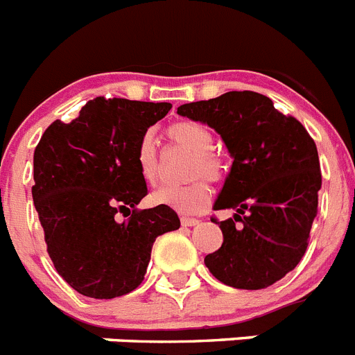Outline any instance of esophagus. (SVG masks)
<instances>
[{"mask_svg": "<svg viewBox=\"0 0 355 355\" xmlns=\"http://www.w3.org/2000/svg\"><path fill=\"white\" fill-rule=\"evenodd\" d=\"M181 224H183L184 227H192V225L199 224V220H197V218H192V216H181Z\"/></svg>", "mask_w": 355, "mask_h": 355, "instance_id": "1", "label": "esophagus"}]
</instances>
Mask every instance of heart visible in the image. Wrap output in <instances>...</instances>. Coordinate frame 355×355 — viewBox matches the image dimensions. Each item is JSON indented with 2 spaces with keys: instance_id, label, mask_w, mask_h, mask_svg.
Listing matches in <instances>:
<instances>
[{
  "instance_id": "1",
  "label": "heart",
  "mask_w": 355,
  "mask_h": 355,
  "mask_svg": "<svg viewBox=\"0 0 355 355\" xmlns=\"http://www.w3.org/2000/svg\"><path fill=\"white\" fill-rule=\"evenodd\" d=\"M165 137L174 146H180L192 153V158L188 162L187 178L193 181L181 184V187L158 188L150 196L153 205L168 206L180 213L205 211L211 200V188L204 178L206 177L208 181H220L225 172V163L222 156L211 149L213 142H215L213 133L208 126L200 124V122L178 121L172 122L165 130ZM135 163H137L144 183H158L162 167H159L156 144L149 135L142 137L137 144Z\"/></svg>"
}]
</instances>
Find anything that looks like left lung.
<instances>
[{
	"mask_svg": "<svg viewBox=\"0 0 355 355\" xmlns=\"http://www.w3.org/2000/svg\"><path fill=\"white\" fill-rule=\"evenodd\" d=\"M178 114L213 128L233 156L213 209L236 213L218 222L224 241L206 256V266L227 286H272L299 265L318 213L315 140L297 119L275 110L270 97L252 90L181 105Z\"/></svg>",
	"mask_w": 355,
	"mask_h": 355,
	"instance_id": "left-lung-1",
	"label": "left lung"
}]
</instances>
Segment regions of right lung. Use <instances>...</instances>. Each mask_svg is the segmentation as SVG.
Here are the masks:
<instances>
[{
	"label": "right lung",
	"mask_w": 355,
	"mask_h": 355,
	"mask_svg": "<svg viewBox=\"0 0 355 355\" xmlns=\"http://www.w3.org/2000/svg\"><path fill=\"white\" fill-rule=\"evenodd\" d=\"M171 108L96 97L71 122H53L37 144L31 196L48 254L85 297L114 299L139 288L156 238L180 229L168 206L137 208L147 184L135 149Z\"/></svg>",
	"instance_id": "obj_1"
}]
</instances>
